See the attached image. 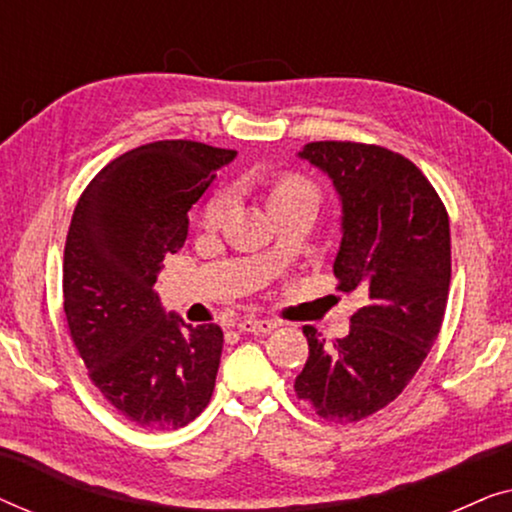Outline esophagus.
<instances>
[{"instance_id": "1", "label": "esophagus", "mask_w": 512, "mask_h": 512, "mask_svg": "<svg viewBox=\"0 0 512 512\" xmlns=\"http://www.w3.org/2000/svg\"><path fill=\"white\" fill-rule=\"evenodd\" d=\"M242 333H270L277 328V321L272 319H256V317H244L240 324H237Z\"/></svg>"}]
</instances>
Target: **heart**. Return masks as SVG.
Returning <instances> with one entry per match:
<instances>
[{
  "instance_id": "1",
  "label": "heart",
  "mask_w": 512,
  "mask_h": 512,
  "mask_svg": "<svg viewBox=\"0 0 512 512\" xmlns=\"http://www.w3.org/2000/svg\"><path fill=\"white\" fill-rule=\"evenodd\" d=\"M268 200H270V207L272 212L284 205H291V202L296 200H319V193L317 188H314L310 181L303 179V177H296V174H286V177H279L275 184L270 186V193H268ZM230 207V195L228 193H219L214 195L212 200L207 202L205 212H202V223L209 228H214L216 223L223 219V214H226V209Z\"/></svg>"
}]
</instances>
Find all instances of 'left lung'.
Returning <instances> with one entry per match:
<instances>
[{"mask_svg": "<svg viewBox=\"0 0 512 512\" xmlns=\"http://www.w3.org/2000/svg\"><path fill=\"white\" fill-rule=\"evenodd\" d=\"M328 174L342 202L333 272L368 303L345 338L326 345L303 326L310 356L296 396L333 424L387 408L436 342L450 291V219L422 170L401 153L356 142H312L298 153Z\"/></svg>", "mask_w": 512, "mask_h": 512, "instance_id": "8db88e82", "label": "left lung"}]
</instances>
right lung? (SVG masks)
Wrapping results in <instances>:
<instances>
[{
  "label": "right lung",
  "mask_w": 512,
  "mask_h": 512,
  "mask_svg": "<svg viewBox=\"0 0 512 512\" xmlns=\"http://www.w3.org/2000/svg\"><path fill=\"white\" fill-rule=\"evenodd\" d=\"M235 156L188 139L137 146L76 202L62 263L69 333L90 382L144 429H181L212 398L223 331L167 314L153 284L184 247L188 209Z\"/></svg>",
  "instance_id": "right-lung-1"
}]
</instances>
